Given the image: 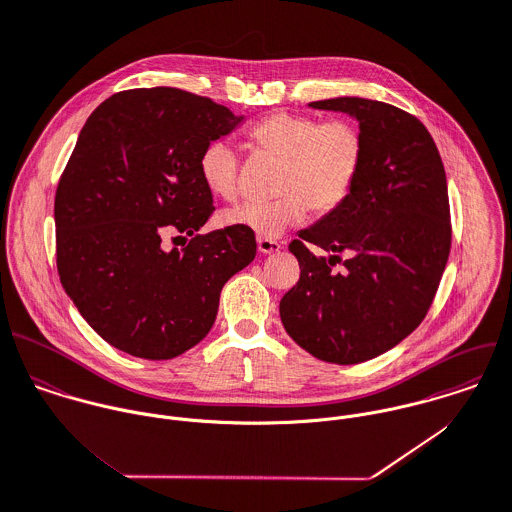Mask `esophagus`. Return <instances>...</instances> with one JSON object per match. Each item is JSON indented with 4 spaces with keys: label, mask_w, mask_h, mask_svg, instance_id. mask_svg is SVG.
I'll use <instances>...</instances> for the list:
<instances>
[{
    "label": "esophagus",
    "mask_w": 512,
    "mask_h": 512,
    "mask_svg": "<svg viewBox=\"0 0 512 512\" xmlns=\"http://www.w3.org/2000/svg\"><path fill=\"white\" fill-rule=\"evenodd\" d=\"M282 246L276 240H266V238H258V252L262 254H274L278 252Z\"/></svg>",
    "instance_id": "obj_1"
}]
</instances>
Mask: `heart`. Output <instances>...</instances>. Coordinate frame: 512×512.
Segmentation results:
<instances>
[{"label":"heart","instance_id":"heart-1","mask_svg":"<svg viewBox=\"0 0 512 512\" xmlns=\"http://www.w3.org/2000/svg\"><path fill=\"white\" fill-rule=\"evenodd\" d=\"M252 143L278 159V198L244 202L222 212L224 226H242L260 238L282 236L312 210L328 214L349 196L363 161V137L347 119L318 121L310 115L272 113L250 131ZM206 188L232 200L238 196V153L228 141H212L200 155Z\"/></svg>","mask_w":512,"mask_h":512}]
</instances>
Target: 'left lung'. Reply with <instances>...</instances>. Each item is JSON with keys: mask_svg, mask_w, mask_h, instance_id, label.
Listing matches in <instances>:
<instances>
[{"mask_svg": "<svg viewBox=\"0 0 512 512\" xmlns=\"http://www.w3.org/2000/svg\"><path fill=\"white\" fill-rule=\"evenodd\" d=\"M310 107L357 119L363 161L349 196L290 244L300 280L280 300V318L314 357L351 365L395 347L427 316L451 250L447 178L417 117L361 97ZM308 243L333 256L316 257ZM345 249L354 256L336 273Z\"/></svg>", "mask_w": 512, "mask_h": 512, "instance_id": "left-lung-1", "label": "left lung"}]
</instances>
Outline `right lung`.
Here are the masks:
<instances>
[{"instance_id": "right-lung-1", "label": "right lung", "mask_w": 512, "mask_h": 512, "mask_svg": "<svg viewBox=\"0 0 512 512\" xmlns=\"http://www.w3.org/2000/svg\"><path fill=\"white\" fill-rule=\"evenodd\" d=\"M240 121L208 97L153 87L115 93L83 125L55 192L57 272L113 347L143 359L194 347L222 286L254 260L248 228L196 234L214 210L200 155ZM169 233L193 238L169 251Z\"/></svg>"}]
</instances>
